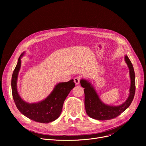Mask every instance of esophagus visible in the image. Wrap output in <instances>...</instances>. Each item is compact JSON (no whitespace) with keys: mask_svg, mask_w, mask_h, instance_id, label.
Instances as JSON below:
<instances>
[{"mask_svg":"<svg viewBox=\"0 0 146 146\" xmlns=\"http://www.w3.org/2000/svg\"><path fill=\"white\" fill-rule=\"evenodd\" d=\"M74 82L76 84V85H78L80 83V78L78 77H76L74 79Z\"/></svg>","mask_w":146,"mask_h":146,"instance_id":"esophagus-1","label":"esophagus"}]
</instances>
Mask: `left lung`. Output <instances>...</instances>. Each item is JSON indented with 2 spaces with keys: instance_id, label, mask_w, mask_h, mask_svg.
I'll use <instances>...</instances> for the list:
<instances>
[{
  "instance_id": "left-lung-1",
  "label": "left lung",
  "mask_w": 146,
  "mask_h": 146,
  "mask_svg": "<svg viewBox=\"0 0 146 146\" xmlns=\"http://www.w3.org/2000/svg\"><path fill=\"white\" fill-rule=\"evenodd\" d=\"M124 60L129 68V78L131 85L129 90V96L127 100L119 105L112 106L107 105L102 102L99 98L96 91L92 85L87 80L82 79L80 80L82 87L85 88V106L86 113L92 118L98 120H109L116 118L127 110L131 105L135 95V73L133 64L126 55Z\"/></svg>"
}]
</instances>
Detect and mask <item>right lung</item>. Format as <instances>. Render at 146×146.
Masks as SVG:
<instances>
[{
  "label": "right lung",
  "mask_w": 146,
  "mask_h": 146,
  "mask_svg": "<svg viewBox=\"0 0 146 146\" xmlns=\"http://www.w3.org/2000/svg\"><path fill=\"white\" fill-rule=\"evenodd\" d=\"M24 54V52L22 53L19 57L12 74L11 86L14 102L21 113L27 118L41 123H49L60 115L65 99L74 88L75 83L73 79L67 82L58 83L44 100L32 104L25 102L19 96L17 90L18 76L21 66V58Z\"/></svg>",
  "instance_id": "right-lung-1"
}]
</instances>
